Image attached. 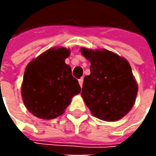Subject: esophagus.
Segmentation results:
<instances>
[{
	"label": "esophagus",
	"instance_id": "34e87169",
	"mask_svg": "<svg viewBox=\"0 0 156 156\" xmlns=\"http://www.w3.org/2000/svg\"><path fill=\"white\" fill-rule=\"evenodd\" d=\"M79 84H80L81 87H82V84H83V78L82 77H81V79H79Z\"/></svg>",
	"mask_w": 156,
	"mask_h": 156
}]
</instances>
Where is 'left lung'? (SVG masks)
Listing matches in <instances>:
<instances>
[{"label":"left lung","mask_w":156,"mask_h":156,"mask_svg":"<svg viewBox=\"0 0 156 156\" xmlns=\"http://www.w3.org/2000/svg\"><path fill=\"white\" fill-rule=\"evenodd\" d=\"M90 63V75L84 77L81 97L94 116L115 122L135 104L138 86L126 59L108 51L81 48Z\"/></svg>","instance_id":"obj_1"}]
</instances>
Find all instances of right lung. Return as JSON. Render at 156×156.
Returning a JSON list of instances; mask_svg holds the SVG:
<instances>
[{
    "instance_id": "obj_1",
    "label": "right lung",
    "mask_w": 156,
    "mask_h": 156,
    "mask_svg": "<svg viewBox=\"0 0 156 156\" xmlns=\"http://www.w3.org/2000/svg\"><path fill=\"white\" fill-rule=\"evenodd\" d=\"M70 50L50 48L28 63L21 85L25 107L34 116L50 120L62 115L73 96L81 92L65 59Z\"/></svg>"
}]
</instances>
